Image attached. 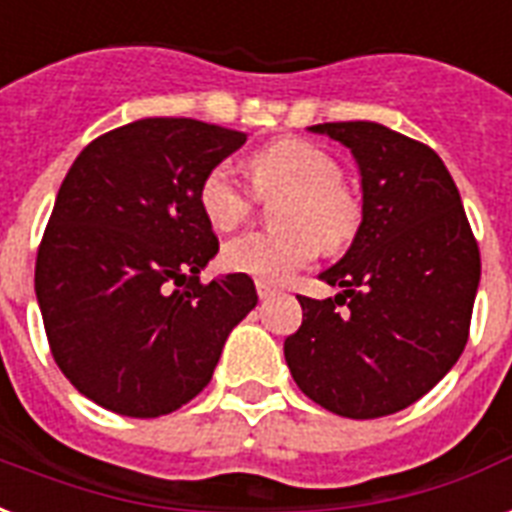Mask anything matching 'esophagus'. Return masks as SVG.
Listing matches in <instances>:
<instances>
[{
	"label": "esophagus",
	"mask_w": 512,
	"mask_h": 512,
	"mask_svg": "<svg viewBox=\"0 0 512 512\" xmlns=\"http://www.w3.org/2000/svg\"><path fill=\"white\" fill-rule=\"evenodd\" d=\"M256 293H259V299H269L277 293V285L267 283V280H256Z\"/></svg>",
	"instance_id": "obj_1"
}]
</instances>
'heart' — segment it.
<instances>
[{"instance_id":"1","label":"heart","mask_w":512,"mask_h":512,"mask_svg":"<svg viewBox=\"0 0 512 512\" xmlns=\"http://www.w3.org/2000/svg\"><path fill=\"white\" fill-rule=\"evenodd\" d=\"M248 173L259 197L280 194L272 211L277 229L232 237L221 251V264L229 272L283 283L307 267L320 248L342 251L358 235L363 202L342 184L339 162L320 146L283 138L253 154ZM197 202L216 229L237 227L251 213V194L227 162H216L202 176Z\"/></svg>"}]
</instances>
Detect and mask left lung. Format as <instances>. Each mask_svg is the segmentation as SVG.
<instances>
[{
	"instance_id": "8db88e82",
	"label": "left lung",
	"mask_w": 512,
	"mask_h": 512,
	"mask_svg": "<svg viewBox=\"0 0 512 512\" xmlns=\"http://www.w3.org/2000/svg\"><path fill=\"white\" fill-rule=\"evenodd\" d=\"M358 160L363 221L344 259L323 272L342 293L296 296L285 339L293 382L339 417L403 411L449 374L470 336L481 253L443 160L376 122H323Z\"/></svg>"
}]
</instances>
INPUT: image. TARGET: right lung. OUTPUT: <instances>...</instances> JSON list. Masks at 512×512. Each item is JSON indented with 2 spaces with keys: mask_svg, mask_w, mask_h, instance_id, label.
Instances as JSON below:
<instances>
[{
  "mask_svg": "<svg viewBox=\"0 0 512 512\" xmlns=\"http://www.w3.org/2000/svg\"><path fill=\"white\" fill-rule=\"evenodd\" d=\"M245 138L146 117L90 141L63 178L34 288L55 363L98 406L152 419L189 403L256 307L248 275L200 280L219 237L197 186Z\"/></svg>",
  "mask_w": 512,
  "mask_h": 512,
  "instance_id": "right-lung-1",
  "label": "right lung"
}]
</instances>
